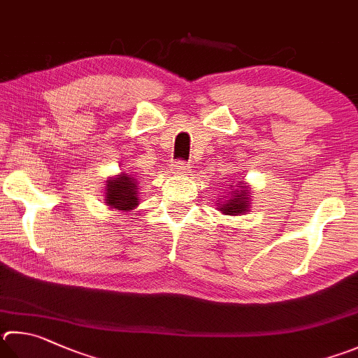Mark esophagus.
I'll use <instances>...</instances> for the list:
<instances>
[{"label": "esophagus", "mask_w": 358, "mask_h": 358, "mask_svg": "<svg viewBox=\"0 0 358 358\" xmlns=\"http://www.w3.org/2000/svg\"><path fill=\"white\" fill-rule=\"evenodd\" d=\"M172 173L175 175V177H181V175L189 173V166H187L186 162L175 161L172 164Z\"/></svg>", "instance_id": "obj_1"}]
</instances>
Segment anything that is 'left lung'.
<instances>
[{
  "mask_svg": "<svg viewBox=\"0 0 358 358\" xmlns=\"http://www.w3.org/2000/svg\"><path fill=\"white\" fill-rule=\"evenodd\" d=\"M252 187L244 180L231 181L229 185V189L224 192V196H220L223 200L216 203V210L227 216H241V214H247L252 208Z\"/></svg>",
  "mask_w": 358,
  "mask_h": 358,
  "instance_id": "left-lung-1",
  "label": "left lung"
}]
</instances>
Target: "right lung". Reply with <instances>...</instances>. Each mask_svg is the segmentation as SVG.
I'll list each match as a JSON object with an SVG mask.
<instances>
[{
  "label": "right lung",
  "instance_id": "add662e5",
  "mask_svg": "<svg viewBox=\"0 0 358 358\" xmlns=\"http://www.w3.org/2000/svg\"><path fill=\"white\" fill-rule=\"evenodd\" d=\"M139 178L133 172H122L115 177H108L105 186V203L122 213L133 211L139 206Z\"/></svg>",
  "mask_w": 358,
  "mask_h": 358
}]
</instances>
